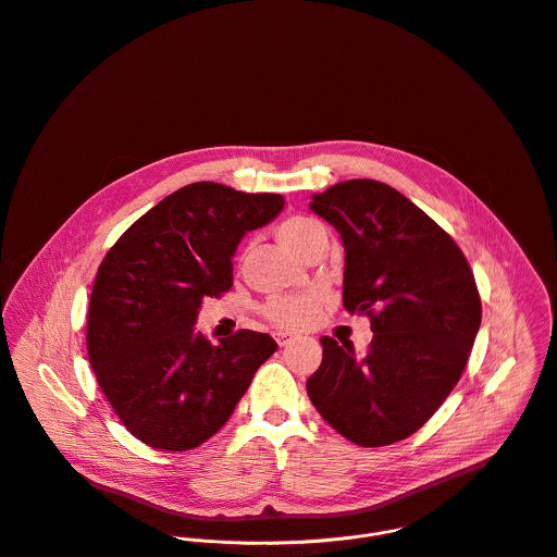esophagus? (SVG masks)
<instances>
[{
	"mask_svg": "<svg viewBox=\"0 0 557 557\" xmlns=\"http://www.w3.org/2000/svg\"><path fill=\"white\" fill-rule=\"evenodd\" d=\"M292 342H296V335H292V333H276V344H278L281 348L289 346Z\"/></svg>",
	"mask_w": 557,
	"mask_h": 557,
	"instance_id": "obj_1",
	"label": "esophagus"
}]
</instances>
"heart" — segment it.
I'll return each mask as SVG.
<instances>
[{
	"label": "heart",
	"mask_w": 557,
	"mask_h": 557,
	"mask_svg": "<svg viewBox=\"0 0 557 557\" xmlns=\"http://www.w3.org/2000/svg\"><path fill=\"white\" fill-rule=\"evenodd\" d=\"M276 237L285 248H289L294 255L307 259L309 252L326 239L324 226L305 215H294L283 220L276 226ZM326 292L320 287L305 289L300 294H289V296H274L268 300L263 307V315L283 331H305L313 326L326 307Z\"/></svg>",
	"instance_id": "b5f03b06"
}]
</instances>
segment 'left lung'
<instances>
[{
	"label": "left lung",
	"mask_w": 557,
	"mask_h": 557,
	"mask_svg": "<svg viewBox=\"0 0 557 557\" xmlns=\"http://www.w3.org/2000/svg\"><path fill=\"white\" fill-rule=\"evenodd\" d=\"M346 250L344 307L370 315L366 355L322 337L307 380L318 412L348 441L382 447L417 432L451 393L482 322L456 242L386 184L350 180L311 196Z\"/></svg>",
	"instance_id": "obj_1"
}]
</instances>
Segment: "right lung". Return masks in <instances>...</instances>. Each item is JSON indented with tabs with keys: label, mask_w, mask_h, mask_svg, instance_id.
<instances>
[{
	"label": "right lung",
	"mask_w": 557,
	"mask_h": 557,
	"mask_svg": "<svg viewBox=\"0 0 557 557\" xmlns=\"http://www.w3.org/2000/svg\"><path fill=\"white\" fill-rule=\"evenodd\" d=\"M283 207L281 194L189 184L138 218L101 261L88 359L114 412L149 447L184 451L213 436L278 348L255 331L211 344L194 324L202 298L233 285L242 237Z\"/></svg>",
	"instance_id": "add662e5"
}]
</instances>
